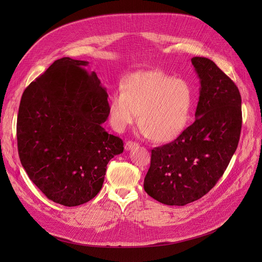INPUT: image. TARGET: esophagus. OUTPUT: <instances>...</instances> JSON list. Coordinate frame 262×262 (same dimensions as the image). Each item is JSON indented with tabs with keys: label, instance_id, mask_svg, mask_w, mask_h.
<instances>
[{
	"label": "esophagus",
	"instance_id": "1",
	"mask_svg": "<svg viewBox=\"0 0 262 262\" xmlns=\"http://www.w3.org/2000/svg\"><path fill=\"white\" fill-rule=\"evenodd\" d=\"M136 146H138V143L133 142V141H127V142L125 143V149H126V150H130V149H133L134 147H136Z\"/></svg>",
	"mask_w": 262,
	"mask_h": 262
}]
</instances>
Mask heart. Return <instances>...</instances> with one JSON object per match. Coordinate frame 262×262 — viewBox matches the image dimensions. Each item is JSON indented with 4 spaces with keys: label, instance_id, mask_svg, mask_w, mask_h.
<instances>
[{
    "label": "heart",
    "instance_id": "b5f03b06",
    "mask_svg": "<svg viewBox=\"0 0 262 262\" xmlns=\"http://www.w3.org/2000/svg\"><path fill=\"white\" fill-rule=\"evenodd\" d=\"M121 91L108 103V120L122 133L138 119L140 133L157 142L175 140L186 129L192 109L187 82L157 70L136 72L124 78Z\"/></svg>",
    "mask_w": 262,
    "mask_h": 262
}]
</instances>
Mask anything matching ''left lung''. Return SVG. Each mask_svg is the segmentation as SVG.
<instances>
[{
  "instance_id": "1",
  "label": "left lung",
  "mask_w": 262,
  "mask_h": 262,
  "mask_svg": "<svg viewBox=\"0 0 262 262\" xmlns=\"http://www.w3.org/2000/svg\"><path fill=\"white\" fill-rule=\"evenodd\" d=\"M200 78L194 123L181 136L152 149L144 190L170 206L194 202L214 187L235 154L242 125L237 86L212 60L191 59Z\"/></svg>"
}]
</instances>
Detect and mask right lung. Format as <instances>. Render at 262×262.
<instances>
[{
  "label": "right lung",
  "instance_id": "add662e5",
  "mask_svg": "<svg viewBox=\"0 0 262 262\" xmlns=\"http://www.w3.org/2000/svg\"><path fill=\"white\" fill-rule=\"evenodd\" d=\"M88 61L62 57L31 82L17 120L18 150L30 180L51 201L85 204L102 189L123 141L108 134V94Z\"/></svg>",
  "mask_w": 262,
  "mask_h": 262
}]
</instances>
